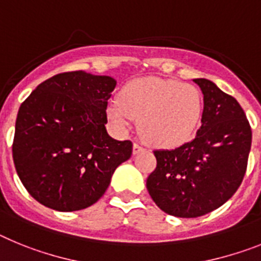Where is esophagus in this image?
<instances>
[{
    "mask_svg": "<svg viewBox=\"0 0 261 261\" xmlns=\"http://www.w3.org/2000/svg\"><path fill=\"white\" fill-rule=\"evenodd\" d=\"M143 149H144V148H143V146H142V144L134 143V146H133V153H134V155H137V153L142 152Z\"/></svg>",
    "mask_w": 261,
    "mask_h": 261,
    "instance_id": "34e87169",
    "label": "esophagus"
}]
</instances>
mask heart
Wrapping results in <instances>:
<instances>
[{"mask_svg":"<svg viewBox=\"0 0 261 261\" xmlns=\"http://www.w3.org/2000/svg\"><path fill=\"white\" fill-rule=\"evenodd\" d=\"M109 122L124 133L139 119L144 139L162 148L180 146L193 137L202 115V97L196 87L174 79L148 77L133 81L119 101L109 103Z\"/></svg>","mask_w":261,"mask_h":261,"instance_id":"obj_1","label":"heart"}]
</instances>
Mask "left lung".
<instances>
[{
    "instance_id": "1",
    "label": "left lung",
    "mask_w": 261,
    "mask_h": 261,
    "mask_svg": "<svg viewBox=\"0 0 261 261\" xmlns=\"http://www.w3.org/2000/svg\"><path fill=\"white\" fill-rule=\"evenodd\" d=\"M193 81L203 94L201 127L192 142L153 151L158 164L146 184L153 202L178 218L207 214L234 196L252 142L251 126L237 99L213 81Z\"/></svg>"
}]
</instances>
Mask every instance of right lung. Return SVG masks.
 Masks as SVG:
<instances>
[{"instance_id":"add662e5","label":"right lung","mask_w":261,"mask_h":261,"mask_svg":"<svg viewBox=\"0 0 261 261\" xmlns=\"http://www.w3.org/2000/svg\"><path fill=\"white\" fill-rule=\"evenodd\" d=\"M117 81L84 71L39 84L18 110L13 159L27 192L58 212L96 203L118 165L133 153L130 140L106 131V108Z\"/></svg>"}]
</instances>
